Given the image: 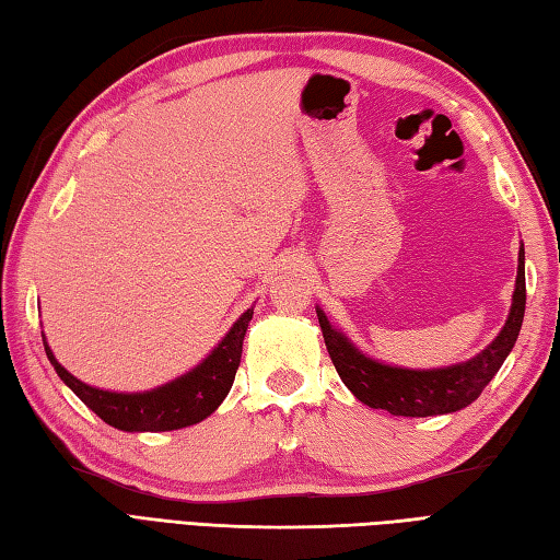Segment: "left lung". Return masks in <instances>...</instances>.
<instances>
[{
	"label": "left lung",
	"mask_w": 560,
	"mask_h": 560,
	"mask_svg": "<svg viewBox=\"0 0 560 560\" xmlns=\"http://www.w3.org/2000/svg\"><path fill=\"white\" fill-rule=\"evenodd\" d=\"M525 247H520L513 305H510V315L501 335L474 359L447 368H433V371H411V368H397L368 359L343 337V331L329 325L325 311H319V307L317 319L323 327L329 359L355 399H361L371 409H385L395 416H440L469 407L491 383L493 375L501 371L503 361L517 341L522 317H525Z\"/></svg>",
	"instance_id": "left-lung-1"
}]
</instances>
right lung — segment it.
Here are the masks:
<instances>
[{"label": "right lung", "mask_w": 560, "mask_h": 560, "mask_svg": "<svg viewBox=\"0 0 560 560\" xmlns=\"http://www.w3.org/2000/svg\"><path fill=\"white\" fill-rule=\"evenodd\" d=\"M249 319H253V307H247L235 319L229 335L219 341V347H213V351L197 368L147 392H110L81 383L67 368L57 363L52 349L47 347L45 335L43 343L47 359H50L57 375L65 380V385L93 413H98L105 423L127 433H159L195 425L219 409V404L231 392L235 371L241 365L243 339Z\"/></svg>", "instance_id": "right-lung-1"}]
</instances>
